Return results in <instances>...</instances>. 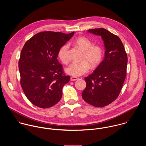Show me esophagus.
I'll return each mask as SVG.
<instances>
[{
	"mask_svg": "<svg viewBox=\"0 0 146 146\" xmlns=\"http://www.w3.org/2000/svg\"><path fill=\"white\" fill-rule=\"evenodd\" d=\"M78 79V78H75V77H71V78H70L71 81H75V80H77Z\"/></svg>",
	"mask_w": 146,
	"mask_h": 146,
	"instance_id": "1",
	"label": "esophagus"
}]
</instances>
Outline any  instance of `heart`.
<instances>
[{
    "mask_svg": "<svg viewBox=\"0 0 146 146\" xmlns=\"http://www.w3.org/2000/svg\"><path fill=\"white\" fill-rule=\"evenodd\" d=\"M74 44L83 50V59L87 61L83 60L79 62L71 63L66 68V72L72 76L78 77L89 71L90 67V62L93 67L97 66L100 63L103 57V50L100 46L93 45L90 40L84 36L78 38L74 41ZM58 56L63 63H68L70 60L68 45H63L60 49Z\"/></svg>",
    "mask_w": 146,
    "mask_h": 146,
    "instance_id": "1",
    "label": "heart"
}]
</instances>
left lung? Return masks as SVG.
Listing matches in <instances>:
<instances>
[{
	"instance_id": "1",
	"label": "left lung",
	"mask_w": 146,
	"mask_h": 146,
	"mask_svg": "<svg viewBox=\"0 0 146 146\" xmlns=\"http://www.w3.org/2000/svg\"><path fill=\"white\" fill-rule=\"evenodd\" d=\"M88 32L101 36L105 52L103 61L85 78L86 86L82 96L88 104L102 107L118 97L126 77L127 57L117 36L103 28L90 29Z\"/></svg>"
}]
</instances>
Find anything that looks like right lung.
<instances>
[{
  "label": "right lung",
  "instance_id": "obj_1",
  "mask_svg": "<svg viewBox=\"0 0 146 146\" xmlns=\"http://www.w3.org/2000/svg\"><path fill=\"white\" fill-rule=\"evenodd\" d=\"M74 34L41 32L25 44L19 62L20 82L26 97L35 106L49 108L60 101L63 86L70 77L64 74L58 53Z\"/></svg>",
  "mask_w": 146,
  "mask_h": 146
}]
</instances>
